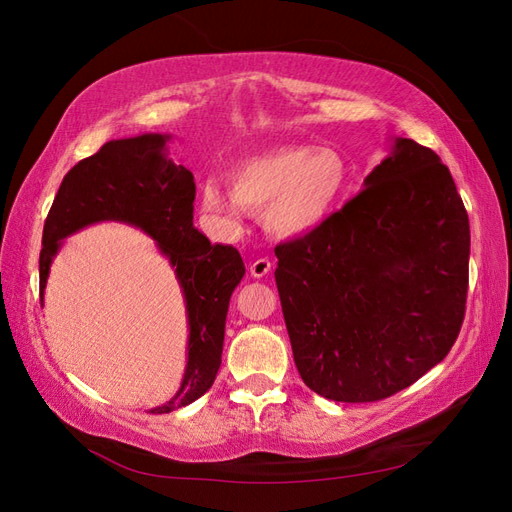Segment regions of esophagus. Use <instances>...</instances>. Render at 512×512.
Listing matches in <instances>:
<instances>
[{"instance_id": "34e87169", "label": "esophagus", "mask_w": 512, "mask_h": 512, "mask_svg": "<svg viewBox=\"0 0 512 512\" xmlns=\"http://www.w3.org/2000/svg\"><path fill=\"white\" fill-rule=\"evenodd\" d=\"M269 271H271L269 258H258V260H254L252 265H250V273H252L254 277H265Z\"/></svg>"}]
</instances>
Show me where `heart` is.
<instances>
[{
    "label": "heart",
    "instance_id": "1",
    "mask_svg": "<svg viewBox=\"0 0 512 512\" xmlns=\"http://www.w3.org/2000/svg\"><path fill=\"white\" fill-rule=\"evenodd\" d=\"M352 168L337 147L269 149L230 170V185L207 179L198 205L224 235H235L245 211H262L275 239H299L327 222L350 188Z\"/></svg>",
    "mask_w": 512,
    "mask_h": 512
}]
</instances>
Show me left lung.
<instances>
[{
  "label": "left lung",
  "instance_id": "obj_1",
  "mask_svg": "<svg viewBox=\"0 0 512 512\" xmlns=\"http://www.w3.org/2000/svg\"><path fill=\"white\" fill-rule=\"evenodd\" d=\"M275 256L294 363L314 393L348 404L391 397L453 348L470 222L448 168L412 138H391L363 192Z\"/></svg>",
  "mask_w": 512,
  "mask_h": 512
}]
</instances>
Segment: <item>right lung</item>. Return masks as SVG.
<instances>
[{
    "label": "right lung",
    "instance_id": "1",
    "mask_svg": "<svg viewBox=\"0 0 512 512\" xmlns=\"http://www.w3.org/2000/svg\"><path fill=\"white\" fill-rule=\"evenodd\" d=\"M170 134L147 132L108 141L61 181L46 215L40 252V301L64 239L100 222L143 230L168 260L188 316V361L177 393L151 408L166 414L203 397L222 365L226 314L232 290L245 275L232 245H211L194 228L196 183L188 168L168 156Z\"/></svg>",
    "mask_w": 512,
    "mask_h": 512
}]
</instances>
